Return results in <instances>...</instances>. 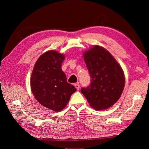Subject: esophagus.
<instances>
[{
    "mask_svg": "<svg viewBox=\"0 0 149 149\" xmlns=\"http://www.w3.org/2000/svg\"><path fill=\"white\" fill-rule=\"evenodd\" d=\"M74 86H75V88H76V89H77V90H79V88H80V86L79 84V83H77L74 84Z\"/></svg>",
    "mask_w": 149,
    "mask_h": 149,
    "instance_id": "esophagus-1",
    "label": "esophagus"
}]
</instances>
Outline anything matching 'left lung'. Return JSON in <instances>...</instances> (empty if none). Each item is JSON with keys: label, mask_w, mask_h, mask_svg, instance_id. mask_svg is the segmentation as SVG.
<instances>
[{"label": "left lung", "mask_w": 149, "mask_h": 149, "mask_svg": "<svg viewBox=\"0 0 149 149\" xmlns=\"http://www.w3.org/2000/svg\"><path fill=\"white\" fill-rule=\"evenodd\" d=\"M91 78V84L81 93L95 110H105L119 100L125 86L124 73L107 49L94 45L83 54Z\"/></svg>", "instance_id": "left-lung-1"}]
</instances>
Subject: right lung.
Returning <instances> with one entry per match:
<instances>
[{"label":"right lung","instance_id":"add662e5","mask_svg":"<svg viewBox=\"0 0 149 149\" xmlns=\"http://www.w3.org/2000/svg\"><path fill=\"white\" fill-rule=\"evenodd\" d=\"M65 56L56 50L43 53L36 61L30 78V88L40 104L53 111H62L76 89L67 82L61 70Z\"/></svg>","mask_w":149,"mask_h":149}]
</instances>
